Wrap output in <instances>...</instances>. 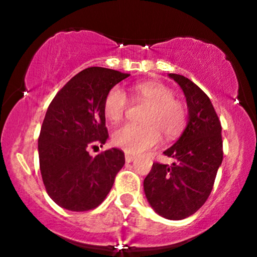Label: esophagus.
<instances>
[{
  "instance_id": "esophagus-1",
  "label": "esophagus",
  "mask_w": 257,
  "mask_h": 257,
  "mask_svg": "<svg viewBox=\"0 0 257 257\" xmlns=\"http://www.w3.org/2000/svg\"><path fill=\"white\" fill-rule=\"evenodd\" d=\"M134 159H135L134 156L129 155V153H126V155H125V162H126V163H131V162L134 161Z\"/></svg>"
}]
</instances>
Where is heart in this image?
Here are the masks:
<instances>
[{"mask_svg": "<svg viewBox=\"0 0 257 257\" xmlns=\"http://www.w3.org/2000/svg\"><path fill=\"white\" fill-rule=\"evenodd\" d=\"M135 100L149 104L143 114V124H124L113 133L114 145L129 153L145 152L161 140L178 137L186 123V110L174 98L172 89L159 82H141L133 87ZM128 108V98L119 85H114L104 99V112L111 122L122 120Z\"/></svg>", "mask_w": 257, "mask_h": 257, "instance_id": "b5f03b06", "label": "heart"}]
</instances>
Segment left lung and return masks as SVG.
I'll use <instances>...</instances> for the list:
<instances>
[{
    "instance_id": "1",
    "label": "left lung",
    "mask_w": 257,
    "mask_h": 257,
    "mask_svg": "<svg viewBox=\"0 0 257 257\" xmlns=\"http://www.w3.org/2000/svg\"><path fill=\"white\" fill-rule=\"evenodd\" d=\"M186 96L188 122L184 133L163 153L176 159L172 166L153 163L144 191L153 210L169 220L196 213L210 196L222 163L221 123L210 99L191 79L169 73Z\"/></svg>"
}]
</instances>
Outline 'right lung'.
Wrapping results in <instances>:
<instances>
[{
    "label": "right lung",
    "mask_w": 257,
    "mask_h": 257,
    "mask_svg": "<svg viewBox=\"0 0 257 257\" xmlns=\"http://www.w3.org/2000/svg\"><path fill=\"white\" fill-rule=\"evenodd\" d=\"M128 76L105 67H88L70 79L48 106L38 138L40 170L47 193L61 208H96L124 166V153L118 149L95 157L88 150L107 140L104 99Z\"/></svg>",
    "instance_id": "obj_1"
}]
</instances>
